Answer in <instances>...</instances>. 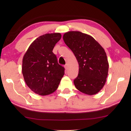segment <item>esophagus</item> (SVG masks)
I'll list each match as a JSON object with an SVG mask.
<instances>
[{
	"instance_id": "34e87169",
	"label": "esophagus",
	"mask_w": 131,
	"mask_h": 131,
	"mask_svg": "<svg viewBox=\"0 0 131 131\" xmlns=\"http://www.w3.org/2000/svg\"><path fill=\"white\" fill-rule=\"evenodd\" d=\"M64 67H65V70H67L68 69V64H66V65H65V66H64Z\"/></svg>"
}]
</instances>
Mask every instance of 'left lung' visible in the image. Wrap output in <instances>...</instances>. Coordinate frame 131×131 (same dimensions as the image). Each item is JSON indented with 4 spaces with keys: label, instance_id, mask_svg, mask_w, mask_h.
<instances>
[{
    "label": "left lung",
    "instance_id": "1",
    "mask_svg": "<svg viewBox=\"0 0 131 131\" xmlns=\"http://www.w3.org/2000/svg\"><path fill=\"white\" fill-rule=\"evenodd\" d=\"M63 39L79 63L78 75L74 80L77 90L89 95L99 92L108 75V62L104 49L92 36L80 31L65 32Z\"/></svg>",
    "mask_w": 131,
    "mask_h": 131
}]
</instances>
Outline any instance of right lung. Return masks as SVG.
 I'll return each instance as SVG.
<instances>
[{"label": "right lung", "mask_w": 131, "mask_h": 131, "mask_svg": "<svg viewBox=\"0 0 131 131\" xmlns=\"http://www.w3.org/2000/svg\"><path fill=\"white\" fill-rule=\"evenodd\" d=\"M60 33L46 34L30 44L23 60L22 72L26 84L34 93L46 96L56 91L65 69L57 62L53 49Z\"/></svg>", "instance_id": "1"}]
</instances>
